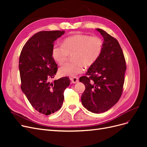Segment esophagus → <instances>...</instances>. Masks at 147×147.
<instances>
[{"label":"esophagus","instance_id":"1","mask_svg":"<svg viewBox=\"0 0 147 147\" xmlns=\"http://www.w3.org/2000/svg\"><path fill=\"white\" fill-rule=\"evenodd\" d=\"M70 80H71V82H72V83H74V84H75V83H78V82H79L78 78V77H76L71 78H70Z\"/></svg>","mask_w":147,"mask_h":147}]
</instances>
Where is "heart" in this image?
Masks as SVG:
<instances>
[{"mask_svg": "<svg viewBox=\"0 0 147 147\" xmlns=\"http://www.w3.org/2000/svg\"><path fill=\"white\" fill-rule=\"evenodd\" d=\"M104 42L97 36L76 34L65 38L62 45H55L51 51L53 58L62 65L72 55V63L66 64L59 69L61 76L75 77L83 72L84 66L90 67L99 59L103 50Z\"/></svg>", "mask_w": 147, "mask_h": 147, "instance_id": "heart-1", "label": "heart"}]
</instances>
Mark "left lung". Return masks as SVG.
<instances>
[{"mask_svg":"<svg viewBox=\"0 0 147 147\" xmlns=\"http://www.w3.org/2000/svg\"><path fill=\"white\" fill-rule=\"evenodd\" d=\"M96 30L104 38L103 50L80 82L85 86L81 97L83 107L92 113H100L112 108L121 97L126 65L117 40L104 30Z\"/></svg>","mask_w":147,"mask_h":147,"instance_id":"1","label":"left lung"}]
</instances>
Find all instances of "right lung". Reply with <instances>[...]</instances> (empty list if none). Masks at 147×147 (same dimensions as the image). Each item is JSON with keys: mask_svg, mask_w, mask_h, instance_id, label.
Instances as JSON below:
<instances>
[{"mask_svg": "<svg viewBox=\"0 0 147 147\" xmlns=\"http://www.w3.org/2000/svg\"><path fill=\"white\" fill-rule=\"evenodd\" d=\"M64 31H40L24 45L19 59L21 88L30 104L40 113L49 115L59 110L64 101V91L70 79L63 77L54 83L57 65L51 55L53 43Z\"/></svg>", "mask_w": 147, "mask_h": 147, "instance_id": "add662e5", "label": "right lung"}]
</instances>
